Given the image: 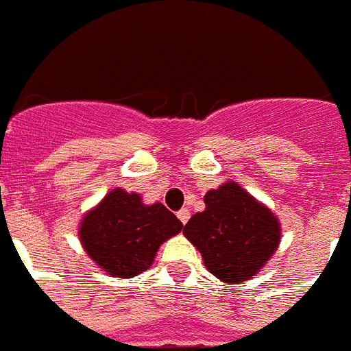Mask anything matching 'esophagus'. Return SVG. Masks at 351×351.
Masks as SVG:
<instances>
[{
	"label": "esophagus",
	"mask_w": 351,
	"mask_h": 351,
	"mask_svg": "<svg viewBox=\"0 0 351 351\" xmlns=\"http://www.w3.org/2000/svg\"><path fill=\"white\" fill-rule=\"evenodd\" d=\"M176 216H178V220L185 225L187 223V220L191 218V213H189V209H180L178 213H176Z\"/></svg>",
	"instance_id": "esophagus-1"
}]
</instances>
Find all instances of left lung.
<instances>
[{"label": "left lung", "mask_w": 351, "mask_h": 351, "mask_svg": "<svg viewBox=\"0 0 351 351\" xmlns=\"http://www.w3.org/2000/svg\"><path fill=\"white\" fill-rule=\"evenodd\" d=\"M204 202L205 210L191 216L184 236L200 250L207 270L225 283L258 274L281 240L274 213L236 182L207 191Z\"/></svg>", "instance_id": "1"}]
</instances>
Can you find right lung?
Instances as JSON below:
<instances>
[{
    "label": "right lung",
    "instance_id": "right-lung-1",
    "mask_svg": "<svg viewBox=\"0 0 351 351\" xmlns=\"http://www.w3.org/2000/svg\"><path fill=\"white\" fill-rule=\"evenodd\" d=\"M182 221L162 204H142V196L121 187L84 215L79 238L86 254L113 278H133L149 269L156 250L182 230Z\"/></svg>",
    "mask_w": 351,
    "mask_h": 351
}]
</instances>
